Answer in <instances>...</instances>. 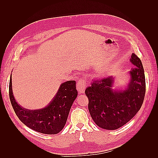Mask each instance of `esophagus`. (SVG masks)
Returning a JSON list of instances; mask_svg holds the SVG:
<instances>
[{
  "mask_svg": "<svg viewBox=\"0 0 158 158\" xmlns=\"http://www.w3.org/2000/svg\"><path fill=\"white\" fill-rule=\"evenodd\" d=\"M86 88V85H85V81L84 79L81 78L79 79L78 82H77V88L78 89V91L80 94H82L84 92V90Z\"/></svg>",
  "mask_w": 158,
  "mask_h": 158,
  "instance_id": "obj_1",
  "label": "esophagus"
}]
</instances>
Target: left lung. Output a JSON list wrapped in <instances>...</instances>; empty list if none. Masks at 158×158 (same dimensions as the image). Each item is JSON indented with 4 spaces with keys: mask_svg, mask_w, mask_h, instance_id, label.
Returning <instances> with one entry per match:
<instances>
[{
    "mask_svg": "<svg viewBox=\"0 0 158 158\" xmlns=\"http://www.w3.org/2000/svg\"><path fill=\"white\" fill-rule=\"evenodd\" d=\"M130 62L136 67L130 72L131 81L124 91H113V77L97 79L86 88L88 109L94 122L106 130L125 125L138 113L145 98L146 84L141 60L135 53Z\"/></svg>",
    "mask_w": 158,
    "mask_h": 158,
    "instance_id": "left-lung-1",
    "label": "left lung"
}]
</instances>
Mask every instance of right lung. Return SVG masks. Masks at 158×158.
<instances>
[{"instance_id":"add662e5","label":"right lung","mask_w":158,"mask_h":158,"mask_svg":"<svg viewBox=\"0 0 158 158\" xmlns=\"http://www.w3.org/2000/svg\"><path fill=\"white\" fill-rule=\"evenodd\" d=\"M9 94L13 109L23 123L36 132L46 135H56L65 126L70 107L77 98V91L75 81L63 83L48 106L35 110L22 108L16 102L12 92L11 76Z\"/></svg>"}]
</instances>
